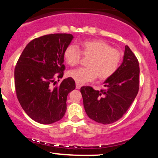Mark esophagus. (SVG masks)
Segmentation results:
<instances>
[{"mask_svg":"<svg viewBox=\"0 0 158 158\" xmlns=\"http://www.w3.org/2000/svg\"><path fill=\"white\" fill-rule=\"evenodd\" d=\"M76 86H77V89H80L81 87V85L79 84V83L77 82V84H76Z\"/></svg>","mask_w":158,"mask_h":158,"instance_id":"1","label":"esophagus"}]
</instances>
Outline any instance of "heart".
Segmentation results:
<instances>
[{"mask_svg": "<svg viewBox=\"0 0 158 158\" xmlns=\"http://www.w3.org/2000/svg\"><path fill=\"white\" fill-rule=\"evenodd\" d=\"M81 54L89 58L86 64L88 68L68 72L69 77L79 84L94 81L97 77L99 80L109 79L117 72L122 61V53L119 50L99 39L82 41L80 50L74 44L69 45L64 52V58L67 64L73 67L80 62Z\"/></svg>", "mask_w": 158, "mask_h": 158, "instance_id": "obj_1", "label": "heart"}]
</instances>
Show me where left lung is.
<instances>
[{
    "label": "left lung",
    "mask_w": 158,
    "mask_h": 158,
    "mask_svg": "<svg viewBox=\"0 0 158 158\" xmlns=\"http://www.w3.org/2000/svg\"><path fill=\"white\" fill-rule=\"evenodd\" d=\"M139 75L138 60L126 45L123 63L117 72L104 81V89L81 88L84 108L89 118L104 125L120 119L137 97Z\"/></svg>",
    "instance_id": "8db88e82"
}]
</instances>
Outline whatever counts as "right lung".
I'll use <instances>...</instances> for the list:
<instances>
[{"instance_id": "1", "label": "right lung", "mask_w": 158, "mask_h": 158, "mask_svg": "<svg viewBox=\"0 0 158 158\" xmlns=\"http://www.w3.org/2000/svg\"><path fill=\"white\" fill-rule=\"evenodd\" d=\"M73 39L66 33L36 38L27 45L16 64L18 99L27 115L41 124H51L64 117L67 97L76 88L70 77L59 85L56 80L64 75V52Z\"/></svg>"}]
</instances>
